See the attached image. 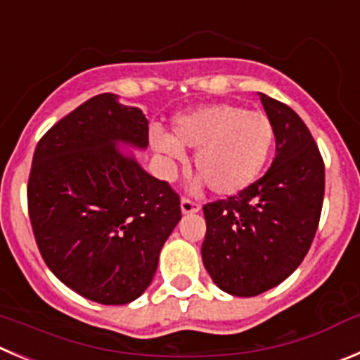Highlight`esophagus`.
Returning a JSON list of instances; mask_svg holds the SVG:
<instances>
[{
  "label": "esophagus",
  "mask_w": 360,
  "mask_h": 360,
  "mask_svg": "<svg viewBox=\"0 0 360 360\" xmlns=\"http://www.w3.org/2000/svg\"><path fill=\"white\" fill-rule=\"evenodd\" d=\"M181 211H183L184 214L197 213V211H200V204H197V202H193V200L183 197V199H181Z\"/></svg>",
  "instance_id": "obj_1"
}]
</instances>
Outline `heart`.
I'll use <instances>...</instances> for the list:
<instances>
[{
  "mask_svg": "<svg viewBox=\"0 0 360 360\" xmlns=\"http://www.w3.org/2000/svg\"><path fill=\"white\" fill-rule=\"evenodd\" d=\"M150 146L172 167L184 161V147L197 149L200 183L217 195L231 197L248 190L263 174L275 146V126L261 112L233 103L206 104L177 117L174 134L153 133Z\"/></svg>",
  "mask_w": 360,
  "mask_h": 360,
  "instance_id": "obj_1",
  "label": "heart"
}]
</instances>
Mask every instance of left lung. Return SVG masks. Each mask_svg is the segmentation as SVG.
Segmentation results:
<instances>
[{
	"label": "left lung",
	"instance_id": "1",
	"mask_svg": "<svg viewBox=\"0 0 360 360\" xmlns=\"http://www.w3.org/2000/svg\"><path fill=\"white\" fill-rule=\"evenodd\" d=\"M275 126V160L248 190L204 206L202 263L220 290L256 297L290 277L311 248L325 193V165L304 120L259 94Z\"/></svg>",
	"mask_w": 360,
	"mask_h": 360
}]
</instances>
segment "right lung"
I'll use <instances>...</instances> for the list:
<instances>
[{
    "label": "right lung",
    "instance_id": "add662e5",
    "mask_svg": "<svg viewBox=\"0 0 360 360\" xmlns=\"http://www.w3.org/2000/svg\"><path fill=\"white\" fill-rule=\"evenodd\" d=\"M117 142L146 149L142 110L99 94L63 117L37 143L28 213L49 270L89 300L124 305L153 281L181 200Z\"/></svg>",
    "mask_w": 360,
    "mask_h": 360
}]
</instances>
